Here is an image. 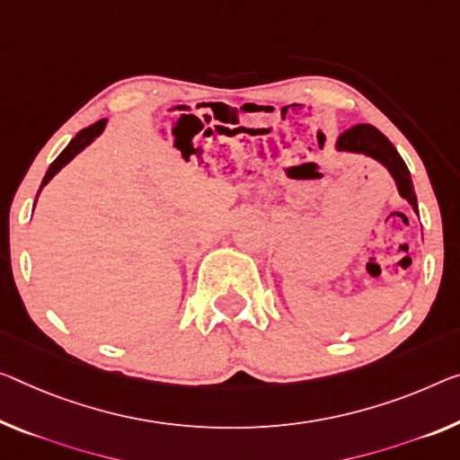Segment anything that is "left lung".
Returning <instances> with one entry per match:
<instances>
[{"mask_svg": "<svg viewBox=\"0 0 460 460\" xmlns=\"http://www.w3.org/2000/svg\"><path fill=\"white\" fill-rule=\"evenodd\" d=\"M335 147L339 152H351V154H364V156H370L376 162H380L391 176L397 182L399 195L402 199L409 201V206L413 208L415 214H418V197H415L411 174H409V168L402 158L399 156L397 147H394L391 141L383 136L376 127L372 125H356L351 129L343 131L341 136L337 137Z\"/></svg>", "mask_w": 460, "mask_h": 460, "instance_id": "1", "label": "left lung"}]
</instances>
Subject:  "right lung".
Wrapping results in <instances>:
<instances>
[{"mask_svg":"<svg viewBox=\"0 0 460 460\" xmlns=\"http://www.w3.org/2000/svg\"><path fill=\"white\" fill-rule=\"evenodd\" d=\"M104 127H107V119H101V121H96L94 125H90V127H86V129H82L80 133H77V136L69 141L67 144V147L66 150H63L58 158H55V162L51 166H49V171H47V174H45V179H42V182H40V189L47 185L49 181L53 179L55 174H58L63 166L67 164V162H72L77 154H80L82 150H86V147L92 144V141H94L98 136H101V133L104 131ZM40 189H39V193H40ZM39 197V195H37ZM37 203V201H34Z\"/></svg>","mask_w":460,"mask_h":460,"instance_id":"add662e5","label":"right lung"}]
</instances>
